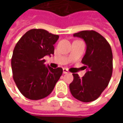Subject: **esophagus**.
Segmentation results:
<instances>
[{"label":"esophagus","mask_w":123,"mask_h":123,"mask_svg":"<svg viewBox=\"0 0 123 123\" xmlns=\"http://www.w3.org/2000/svg\"><path fill=\"white\" fill-rule=\"evenodd\" d=\"M63 73H64V74H68L69 73L68 70L67 68H63Z\"/></svg>","instance_id":"esophagus-1"}]
</instances>
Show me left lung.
<instances>
[{
  "label": "left lung",
  "mask_w": 123,
  "mask_h": 123,
  "mask_svg": "<svg viewBox=\"0 0 123 123\" xmlns=\"http://www.w3.org/2000/svg\"><path fill=\"white\" fill-rule=\"evenodd\" d=\"M74 37L84 40L86 52L81 62L87 72L81 78L78 74H73L74 79L69 86L75 98L82 102L97 99L108 86L113 70V55L111 46L106 39L97 31H82Z\"/></svg>",
  "instance_id": "left-lung-1"
}]
</instances>
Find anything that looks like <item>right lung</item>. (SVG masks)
Returning a JSON list of instances; mask_svg holds the SVG:
<instances>
[{
	"mask_svg": "<svg viewBox=\"0 0 123 123\" xmlns=\"http://www.w3.org/2000/svg\"><path fill=\"white\" fill-rule=\"evenodd\" d=\"M59 39L41 29L28 31L17 42L13 51V78L21 94L29 99L44 98L54 89L63 73L62 68L45 66L46 55L54 54L53 44Z\"/></svg>",
	"mask_w": 123,
	"mask_h": 123,
	"instance_id": "add662e5",
	"label": "right lung"
}]
</instances>
